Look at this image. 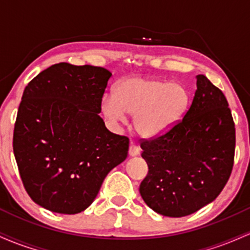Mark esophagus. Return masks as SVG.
Returning <instances> with one entry per match:
<instances>
[{"label": "esophagus", "instance_id": "34e87169", "mask_svg": "<svg viewBox=\"0 0 250 250\" xmlns=\"http://www.w3.org/2000/svg\"><path fill=\"white\" fill-rule=\"evenodd\" d=\"M139 154H140L139 146L131 143V145L129 146V155H130V156H136V155H139Z\"/></svg>", "mask_w": 250, "mask_h": 250}]
</instances>
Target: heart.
Here are the masks:
<instances>
[{"instance_id": "b5f03b06", "label": "heart", "mask_w": 250, "mask_h": 250, "mask_svg": "<svg viewBox=\"0 0 250 250\" xmlns=\"http://www.w3.org/2000/svg\"><path fill=\"white\" fill-rule=\"evenodd\" d=\"M187 103L188 91L179 83L131 76L117 84L116 95H103L101 107L111 122H125L127 114H130L137 133L155 136L165 133L180 119Z\"/></svg>"}]
</instances>
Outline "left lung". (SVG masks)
Returning <instances> with one entry per match:
<instances>
[{
    "label": "left lung",
    "mask_w": 250,
    "mask_h": 250,
    "mask_svg": "<svg viewBox=\"0 0 250 250\" xmlns=\"http://www.w3.org/2000/svg\"><path fill=\"white\" fill-rule=\"evenodd\" d=\"M191 104L165 133L141 139L148 174L140 185L143 201L156 213L187 216L219 196L230 177L235 123L222 91L196 76Z\"/></svg>",
    "instance_id": "obj_1"
}]
</instances>
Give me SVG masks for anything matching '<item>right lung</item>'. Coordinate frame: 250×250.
<instances>
[{"mask_svg":"<svg viewBox=\"0 0 250 250\" xmlns=\"http://www.w3.org/2000/svg\"><path fill=\"white\" fill-rule=\"evenodd\" d=\"M110 71L94 65L53 64L25 87L13 149L23 187L41 207L77 214L128 155L129 139L100 117Z\"/></svg>","mask_w":250,"mask_h":250,"instance_id":"1","label":"right lung"}]
</instances>
